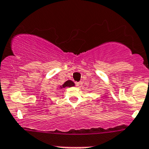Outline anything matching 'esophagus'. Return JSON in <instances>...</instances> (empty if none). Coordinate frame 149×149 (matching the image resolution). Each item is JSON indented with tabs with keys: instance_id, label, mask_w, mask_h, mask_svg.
<instances>
[{
	"instance_id": "esophagus-1",
	"label": "esophagus",
	"mask_w": 149,
	"mask_h": 149,
	"mask_svg": "<svg viewBox=\"0 0 149 149\" xmlns=\"http://www.w3.org/2000/svg\"><path fill=\"white\" fill-rule=\"evenodd\" d=\"M76 86H77V87H78V88H80V87H81V86H82V82H81V81H80V82H77L76 83Z\"/></svg>"
}]
</instances>
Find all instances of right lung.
Wrapping results in <instances>:
<instances>
[{"mask_svg":"<svg viewBox=\"0 0 149 149\" xmlns=\"http://www.w3.org/2000/svg\"><path fill=\"white\" fill-rule=\"evenodd\" d=\"M74 86V83L72 82V81H67L66 82H65L64 84L62 85V86H60V88L63 89V88H65V87H72V86Z\"/></svg>","mask_w":149,"mask_h":149,"instance_id":"right-lung-1","label":"right lung"}]
</instances>
